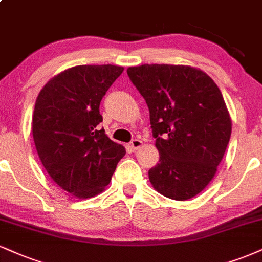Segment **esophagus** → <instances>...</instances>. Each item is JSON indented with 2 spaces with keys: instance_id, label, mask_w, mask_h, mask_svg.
I'll return each mask as SVG.
<instances>
[{
  "instance_id": "1",
  "label": "esophagus",
  "mask_w": 262,
  "mask_h": 262,
  "mask_svg": "<svg viewBox=\"0 0 262 262\" xmlns=\"http://www.w3.org/2000/svg\"><path fill=\"white\" fill-rule=\"evenodd\" d=\"M141 145H143V141L139 140V139H133L130 141V147L133 150H138L141 146Z\"/></svg>"
}]
</instances>
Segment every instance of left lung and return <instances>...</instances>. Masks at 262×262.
<instances>
[{"mask_svg": "<svg viewBox=\"0 0 262 262\" xmlns=\"http://www.w3.org/2000/svg\"><path fill=\"white\" fill-rule=\"evenodd\" d=\"M146 101L160 152L149 171L155 190L188 200L215 177L232 133L225 100L206 73L189 66L143 64L127 69Z\"/></svg>", "mask_w": 262, "mask_h": 262, "instance_id": "obj_1", "label": "left lung"}]
</instances>
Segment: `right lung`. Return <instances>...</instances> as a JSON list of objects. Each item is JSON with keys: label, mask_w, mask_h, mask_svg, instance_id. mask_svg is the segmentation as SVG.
Wrapping results in <instances>:
<instances>
[{"label": "right lung", "mask_w": 262, "mask_h": 262, "mask_svg": "<svg viewBox=\"0 0 262 262\" xmlns=\"http://www.w3.org/2000/svg\"><path fill=\"white\" fill-rule=\"evenodd\" d=\"M123 67L77 66L40 91L33 116V138L41 162L55 183L86 199L111 182L125 149L100 128V102Z\"/></svg>", "instance_id": "right-lung-1"}]
</instances>
